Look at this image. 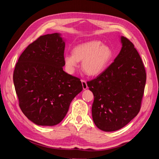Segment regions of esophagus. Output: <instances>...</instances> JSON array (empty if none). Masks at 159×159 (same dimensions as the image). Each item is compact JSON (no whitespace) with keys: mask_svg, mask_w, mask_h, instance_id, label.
Wrapping results in <instances>:
<instances>
[{"mask_svg":"<svg viewBox=\"0 0 159 159\" xmlns=\"http://www.w3.org/2000/svg\"><path fill=\"white\" fill-rule=\"evenodd\" d=\"M81 83H82V86H83V89H86L88 88V85L87 83H86V81L84 80H81Z\"/></svg>","mask_w":159,"mask_h":159,"instance_id":"obj_1","label":"esophagus"}]
</instances>
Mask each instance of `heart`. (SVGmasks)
<instances>
[{
	"mask_svg": "<svg viewBox=\"0 0 159 159\" xmlns=\"http://www.w3.org/2000/svg\"><path fill=\"white\" fill-rule=\"evenodd\" d=\"M113 56V51L109 46L103 45L99 40H91L75 46L73 54H66L64 60L70 72L73 71L78 61H82L81 68L85 73L95 76L107 68Z\"/></svg>",
	"mask_w": 159,
	"mask_h": 159,
	"instance_id": "b5f03b06",
	"label": "heart"
}]
</instances>
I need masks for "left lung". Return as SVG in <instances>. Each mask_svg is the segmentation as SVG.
Wrapping results in <instances>:
<instances>
[{
	"label": "left lung",
	"mask_w": 159,
	"mask_h": 159,
	"mask_svg": "<svg viewBox=\"0 0 159 159\" xmlns=\"http://www.w3.org/2000/svg\"><path fill=\"white\" fill-rule=\"evenodd\" d=\"M122 48L114 61L102 74L88 81L94 95L92 117L104 131L123 128L141 109L147 74L134 44L121 36Z\"/></svg>",
	"instance_id": "left-lung-1"
}]
</instances>
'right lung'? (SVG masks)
Segmentation results:
<instances>
[{"label":"right lung","mask_w":159,"mask_h":159,"mask_svg":"<svg viewBox=\"0 0 159 159\" xmlns=\"http://www.w3.org/2000/svg\"><path fill=\"white\" fill-rule=\"evenodd\" d=\"M64 50L60 34L41 36L27 46L15 66L13 81L19 107L38 125L60 123L83 89L80 78L63 70Z\"/></svg>","instance_id":"obj_1"}]
</instances>
